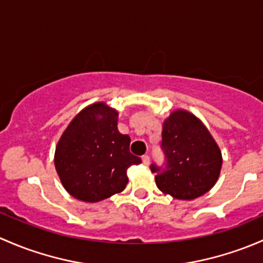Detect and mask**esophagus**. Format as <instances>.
Instances as JSON below:
<instances>
[{"label":"esophagus","instance_id":"1","mask_svg":"<svg viewBox=\"0 0 263 263\" xmlns=\"http://www.w3.org/2000/svg\"><path fill=\"white\" fill-rule=\"evenodd\" d=\"M142 161H143V163L145 164V166H148V164H149V162H151L149 156H143L142 157Z\"/></svg>","mask_w":263,"mask_h":263}]
</instances>
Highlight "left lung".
<instances>
[{"mask_svg": "<svg viewBox=\"0 0 263 263\" xmlns=\"http://www.w3.org/2000/svg\"><path fill=\"white\" fill-rule=\"evenodd\" d=\"M162 149L166 168L152 164L157 187L178 200L206 194L218 181L223 157L202 121L186 110H175L163 123Z\"/></svg>", "mask_w": 263, "mask_h": 263, "instance_id": "left-lung-1", "label": "left lung"}]
</instances>
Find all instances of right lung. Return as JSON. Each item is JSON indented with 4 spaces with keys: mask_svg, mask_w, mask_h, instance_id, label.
Listing matches in <instances>:
<instances>
[{
    "mask_svg": "<svg viewBox=\"0 0 263 263\" xmlns=\"http://www.w3.org/2000/svg\"><path fill=\"white\" fill-rule=\"evenodd\" d=\"M119 112L105 102L81 110L55 147L54 164L63 187L76 199L97 202L119 194L128 168L142 159L129 151L130 137L118 130Z\"/></svg>",
    "mask_w": 263,
    "mask_h": 263,
    "instance_id": "1",
    "label": "right lung"
}]
</instances>
